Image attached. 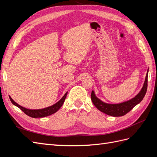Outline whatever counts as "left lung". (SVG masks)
Segmentation results:
<instances>
[{"label": "left lung", "instance_id": "left-lung-1", "mask_svg": "<svg viewBox=\"0 0 157 157\" xmlns=\"http://www.w3.org/2000/svg\"><path fill=\"white\" fill-rule=\"evenodd\" d=\"M147 78H148V71H147L143 88H141V91L137 96L130 99V100L118 104H109L104 103L98 99L95 95L94 92L92 91L91 93V99L92 103L98 110L107 114L108 115L113 117L124 116L126 113L130 112L144 99L147 89Z\"/></svg>", "mask_w": 157, "mask_h": 157}]
</instances>
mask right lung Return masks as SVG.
<instances>
[{"label": "right lung", "mask_w": 157, "mask_h": 157, "mask_svg": "<svg viewBox=\"0 0 157 157\" xmlns=\"http://www.w3.org/2000/svg\"><path fill=\"white\" fill-rule=\"evenodd\" d=\"M67 92L65 94L63 98H61L58 102H57L53 105L48 107L46 108L42 109H34V110H32V109H28L27 108H25L20 105H18L17 103H16L13 100V99L10 98V96H9V98H10V101L13 105L18 107L23 112H24V113H25L27 115L33 118H42V117L51 115L52 114H54L56 112L58 111L59 109V108L62 106V105L63 104L65 98L67 96Z\"/></svg>", "instance_id": "1"}]
</instances>
